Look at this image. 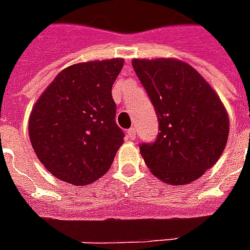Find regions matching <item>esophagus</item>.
<instances>
[{"mask_svg": "<svg viewBox=\"0 0 250 250\" xmlns=\"http://www.w3.org/2000/svg\"><path fill=\"white\" fill-rule=\"evenodd\" d=\"M127 136H128V139L134 141V139L136 138V130H135V128H130V130L127 131Z\"/></svg>", "mask_w": 250, "mask_h": 250, "instance_id": "obj_1", "label": "esophagus"}]
</instances>
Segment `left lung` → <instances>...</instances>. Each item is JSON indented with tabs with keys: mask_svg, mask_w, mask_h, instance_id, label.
Listing matches in <instances>:
<instances>
[{
	"mask_svg": "<svg viewBox=\"0 0 250 250\" xmlns=\"http://www.w3.org/2000/svg\"><path fill=\"white\" fill-rule=\"evenodd\" d=\"M132 66L158 116L155 142L142 143L147 167L165 184L188 185L204 175L224 151L229 118L208 82L175 59H134Z\"/></svg>",
	"mask_w": 250,
	"mask_h": 250,
	"instance_id": "obj_1",
	"label": "left lung"
}]
</instances>
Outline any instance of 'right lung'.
<instances>
[{"label": "right lung", "instance_id": "1", "mask_svg": "<svg viewBox=\"0 0 250 250\" xmlns=\"http://www.w3.org/2000/svg\"><path fill=\"white\" fill-rule=\"evenodd\" d=\"M123 59L62 69L36 102L29 138L45 168L64 182L84 186L103 177L123 143L112 84Z\"/></svg>", "mask_w": 250, "mask_h": 250}]
</instances>
